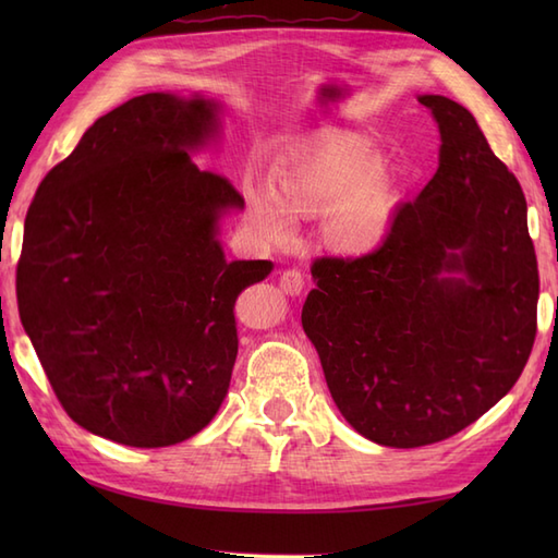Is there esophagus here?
I'll return each mask as SVG.
<instances>
[{
	"label": "esophagus",
	"mask_w": 558,
	"mask_h": 558,
	"mask_svg": "<svg viewBox=\"0 0 558 558\" xmlns=\"http://www.w3.org/2000/svg\"><path fill=\"white\" fill-rule=\"evenodd\" d=\"M280 290L288 292L290 298H294V294H300L304 290V272L300 268H288L280 272Z\"/></svg>",
	"instance_id": "obj_1"
}]
</instances>
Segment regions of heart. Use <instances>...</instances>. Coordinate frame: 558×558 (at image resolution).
Returning a JSON list of instances; mask_svg holds the SVG:
<instances>
[{"label":"heart","instance_id":"obj_1","mask_svg":"<svg viewBox=\"0 0 558 558\" xmlns=\"http://www.w3.org/2000/svg\"><path fill=\"white\" fill-rule=\"evenodd\" d=\"M372 141L340 134L276 186V201L256 198L254 218L270 240H288L290 218L324 213V240L345 254H360L384 240L393 208V189L381 162H372Z\"/></svg>","mask_w":558,"mask_h":558}]
</instances>
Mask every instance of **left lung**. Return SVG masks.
Instances as JSON below:
<instances>
[{"label":"left lung","mask_w":558,"mask_h":558,"mask_svg":"<svg viewBox=\"0 0 558 558\" xmlns=\"http://www.w3.org/2000/svg\"><path fill=\"white\" fill-rule=\"evenodd\" d=\"M420 102L441 132L434 180L400 204L372 254L318 256L302 310L342 417L393 448L477 422L513 388L537 336L523 189L462 105Z\"/></svg>","instance_id":"1"}]
</instances>
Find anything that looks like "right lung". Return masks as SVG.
I'll list each match as a JSON object with an SVG mask.
<instances>
[{"mask_svg":"<svg viewBox=\"0 0 558 558\" xmlns=\"http://www.w3.org/2000/svg\"><path fill=\"white\" fill-rule=\"evenodd\" d=\"M218 105L146 93L102 114L35 192L16 266L21 324L83 429L134 448L198 434L236 360L234 302L270 260H225L218 218L242 208L189 150Z\"/></svg>","mask_w":558,"mask_h":558,"instance_id":"add662e5","label":"right lung"}]
</instances>
